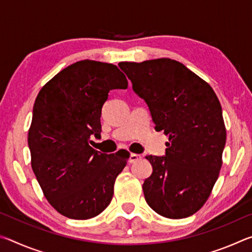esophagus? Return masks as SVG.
<instances>
[{"label": "esophagus", "mask_w": 252, "mask_h": 252, "mask_svg": "<svg viewBox=\"0 0 252 252\" xmlns=\"http://www.w3.org/2000/svg\"><path fill=\"white\" fill-rule=\"evenodd\" d=\"M141 159H142V157L140 155H136V153H131L129 161H130V163H133V162H136V161H139Z\"/></svg>", "instance_id": "34e87169"}]
</instances>
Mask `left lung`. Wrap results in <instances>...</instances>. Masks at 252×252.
<instances>
[{
  "instance_id": "1",
  "label": "left lung",
  "mask_w": 252,
  "mask_h": 252,
  "mask_svg": "<svg viewBox=\"0 0 252 252\" xmlns=\"http://www.w3.org/2000/svg\"><path fill=\"white\" fill-rule=\"evenodd\" d=\"M119 65L147 102L156 130L169 136L164 157H146L152 165L142 186L146 201L165 218L192 216L210 197L222 165L227 132L218 96L176 60Z\"/></svg>"
}]
</instances>
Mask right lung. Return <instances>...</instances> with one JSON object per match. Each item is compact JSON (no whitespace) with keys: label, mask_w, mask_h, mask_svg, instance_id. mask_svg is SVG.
I'll return each mask as SVG.
<instances>
[{"label":"right lung","mask_w":252,"mask_h":252,"mask_svg":"<svg viewBox=\"0 0 252 252\" xmlns=\"http://www.w3.org/2000/svg\"><path fill=\"white\" fill-rule=\"evenodd\" d=\"M117 65L83 60L43 85L33 105L28 143L44 197L62 216L94 218L109 206L130 153H100L89 139L101 132V110L113 89H126Z\"/></svg>","instance_id":"add662e5"}]
</instances>
